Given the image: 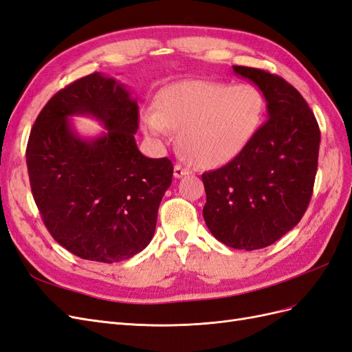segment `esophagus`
Wrapping results in <instances>:
<instances>
[{
    "label": "esophagus",
    "instance_id": "34e87169",
    "mask_svg": "<svg viewBox=\"0 0 352 352\" xmlns=\"http://www.w3.org/2000/svg\"><path fill=\"white\" fill-rule=\"evenodd\" d=\"M189 173H190V172H189V168L182 167L180 164H175V168H173V176H175L176 179H180L182 176L189 175Z\"/></svg>",
    "mask_w": 352,
    "mask_h": 352
}]
</instances>
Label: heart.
Segmentation results:
<instances>
[{
  "instance_id": "b5f03b06",
  "label": "heart",
  "mask_w": 352,
  "mask_h": 352,
  "mask_svg": "<svg viewBox=\"0 0 352 352\" xmlns=\"http://www.w3.org/2000/svg\"><path fill=\"white\" fill-rule=\"evenodd\" d=\"M264 100L252 85L184 80L170 85L157 110L141 116L145 133L157 144L179 132L182 153L194 164L212 168L230 163L250 144L263 120Z\"/></svg>"
}]
</instances>
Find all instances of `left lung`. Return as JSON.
<instances>
[{
    "mask_svg": "<svg viewBox=\"0 0 352 352\" xmlns=\"http://www.w3.org/2000/svg\"><path fill=\"white\" fill-rule=\"evenodd\" d=\"M267 101V120L230 163L202 173V210L211 235L235 250H260L294 229L310 204L320 129L291 83L261 69L233 66Z\"/></svg>",
    "mask_w": 352,
    "mask_h": 352,
    "instance_id": "left-lung-1",
    "label": "left lung"
}]
</instances>
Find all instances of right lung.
<instances>
[{
  "mask_svg": "<svg viewBox=\"0 0 352 352\" xmlns=\"http://www.w3.org/2000/svg\"><path fill=\"white\" fill-rule=\"evenodd\" d=\"M76 113L95 116L108 132L83 140L68 120ZM138 127L140 110L129 91L97 72L58 91L32 127V195L51 236L83 260L123 261L154 236L173 164L141 154Z\"/></svg>",
  "mask_w": 352,
  "mask_h": 352,
  "instance_id": "obj_1",
  "label": "right lung"
}]
</instances>
